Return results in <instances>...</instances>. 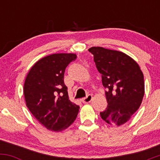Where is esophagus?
<instances>
[{"label": "esophagus", "mask_w": 160, "mask_h": 160, "mask_svg": "<svg viewBox=\"0 0 160 160\" xmlns=\"http://www.w3.org/2000/svg\"><path fill=\"white\" fill-rule=\"evenodd\" d=\"M92 100V95H88L86 98L82 99V102L84 104H87V103H89Z\"/></svg>", "instance_id": "34e87169"}]
</instances>
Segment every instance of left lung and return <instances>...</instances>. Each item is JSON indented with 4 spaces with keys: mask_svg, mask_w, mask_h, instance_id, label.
<instances>
[{
    "mask_svg": "<svg viewBox=\"0 0 160 160\" xmlns=\"http://www.w3.org/2000/svg\"><path fill=\"white\" fill-rule=\"evenodd\" d=\"M89 51L106 89L108 108L101 112V117L108 124L120 126L131 119L142 102L144 74L138 64L126 53L101 47Z\"/></svg>",
    "mask_w": 160,
    "mask_h": 160,
    "instance_id": "1",
    "label": "left lung"
}]
</instances>
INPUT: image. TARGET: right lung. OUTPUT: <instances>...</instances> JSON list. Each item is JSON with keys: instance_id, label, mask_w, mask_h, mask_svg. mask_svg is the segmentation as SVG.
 Segmentation results:
<instances>
[{"instance_id": "1", "label": "right lung", "mask_w": 160, "mask_h": 160, "mask_svg": "<svg viewBox=\"0 0 160 160\" xmlns=\"http://www.w3.org/2000/svg\"><path fill=\"white\" fill-rule=\"evenodd\" d=\"M74 53H56L40 58L31 68L24 83L28 108L48 130L62 132L68 128L80 107L71 102L64 82L66 67L76 59Z\"/></svg>"}]
</instances>
